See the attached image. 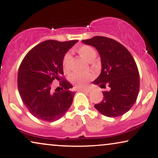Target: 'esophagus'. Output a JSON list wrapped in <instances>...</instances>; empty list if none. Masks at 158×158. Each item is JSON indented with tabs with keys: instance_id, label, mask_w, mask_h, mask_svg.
I'll list each match as a JSON object with an SVG mask.
<instances>
[{
	"instance_id": "34e87169",
	"label": "esophagus",
	"mask_w": 158,
	"mask_h": 158,
	"mask_svg": "<svg viewBox=\"0 0 158 158\" xmlns=\"http://www.w3.org/2000/svg\"><path fill=\"white\" fill-rule=\"evenodd\" d=\"M81 92H85V93H89L91 91V89L89 88H81V89H80Z\"/></svg>"
}]
</instances>
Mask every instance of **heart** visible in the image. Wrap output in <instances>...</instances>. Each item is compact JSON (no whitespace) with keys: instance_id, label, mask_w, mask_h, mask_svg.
I'll use <instances>...</instances> for the list:
<instances>
[{"instance_id":"1","label":"heart","mask_w":158,"mask_h":158,"mask_svg":"<svg viewBox=\"0 0 158 158\" xmlns=\"http://www.w3.org/2000/svg\"><path fill=\"white\" fill-rule=\"evenodd\" d=\"M76 52L88 62H93L96 57V51L92 47L88 45H83L76 49ZM72 55L70 53H67L64 56L62 60V66L64 72H68L70 69V64L72 62ZM92 74L89 72L85 73H73L70 75V80L77 87H82L85 85L91 79Z\"/></svg>"}]
</instances>
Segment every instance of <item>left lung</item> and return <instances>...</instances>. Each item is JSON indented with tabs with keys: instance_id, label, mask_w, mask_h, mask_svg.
I'll list each match as a JSON object with an SVG mask.
<instances>
[{
	"instance_id": "1",
	"label": "left lung",
	"mask_w": 158,
	"mask_h": 158,
	"mask_svg": "<svg viewBox=\"0 0 158 158\" xmlns=\"http://www.w3.org/2000/svg\"><path fill=\"white\" fill-rule=\"evenodd\" d=\"M82 42L95 47L101 57V74L93 83L109 88L95 108L108 117L127 113L135 104L139 90V71L133 57L126 47L108 37L96 36Z\"/></svg>"
}]
</instances>
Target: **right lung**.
I'll return each instance as SVG.
<instances>
[{"label":"right lung","instance_id":"right-lung-1","mask_svg":"<svg viewBox=\"0 0 158 158\" xmlns=\"http://www.w3.org/2000/svg\"><path fill=\"white\" fill-rule=\"evenodd\" d=\"M78 42L47 40L27 54L18 72V88L23 104L38 119L55 122L70 109L75 91L64 80L61 90L53 91L54 81H61L64 74L62 60L70 48ZM60 88V87H58Z\"/></svg>","mask_w":158,"mask_h":158}]
</instances>
